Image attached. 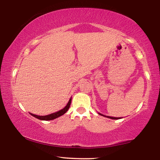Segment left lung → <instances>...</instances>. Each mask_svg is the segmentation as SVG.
Returning <instances> with one entry per match:
<instances>
[{"label":"left lung","mask_w":160,"mask_h":160,"mask_svg":"<svg viewBox=\"0 0 160 160\" xmlns=\"http://www.w3.org/2000/svg\"><path fill=\"white\" fill-rule=\"evenodd\" d=\"M99 114L102 115V116H104V115H103V114H101V113H99ZM106 117L109 118H112V119H119V118H116V117H112V116H106Z\"/></svg>","instance_id":"1"}]
</instances>
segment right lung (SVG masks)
Masks as SVG:
<instances>
[{
	"instance_id": "add662e5",
	"label": "right lung",
	"mask_w": 160,
	"mask_h": 160,
	"mask_svg": "<svg viewBox=\"0 0 160 160\" xmlns=\"http://www.w3.org/2000/svg\"><path fill=\"white\" fill-rule=\"evenodd\" d=\"M71 100H72V98H70L69 99L68 102V104H67L66 106L63 109L58 111V112H57L51 113V114L47 115V116H38V115L33 114V113H31V115L33 116L34 117H35V118L39 119V120H43V121L53 120V119H55L56 118H58V117H59V116L63 115L65 113L67 112V111L68 110L69 107L70 106V103H71Z\"/></svg>"
}]
</instances>
